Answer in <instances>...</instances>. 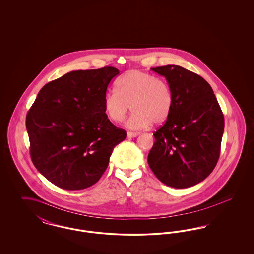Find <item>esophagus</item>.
Here are the masks:
<instances>
[{"mask_svg":"<svg viewBox=\"0 0 254 254\" xmlns=\"http://www.w3.org/2000/svg\"><path fill=\"white\" fill-rule=\"evenodd\" d=\"M139 135V133L138 132H130V131H128V132L127 133V136L128 137V138H135V137H137Z\"/></svg>","mask_w":254,"mask_h":254,"instance_id":"1","label":"esophagus"}]
</instances>
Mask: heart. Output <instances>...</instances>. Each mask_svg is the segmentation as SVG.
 I'll use <instances>...</instances> for the list:
<instances>
[{
    "instance_id": "b5f03b06",
    "label": "heart",
    "mask_w": 254,
    "mask_h": 254,
    "mask_svg": "<svg viewBox=\"0 0 254 254\" xmlns=\"http://www.w3.org/2000/svg\"><path fill=\"white\" fill-rule=\"evenodd\" d=\"M115 89L104 97L105 113L109 120L121 123L131 106L132 115L126 122L129 129H144L152 123L161 125L172 112L174 98L170 85L150 73L129 70L117 80Z\"/></svg>"
}]
</instances>
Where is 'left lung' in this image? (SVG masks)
Segmentation results:
<instances>
[{"mask_svg": "<svg viewBox=\"0 0 254 254\" xmlns=\"http://www.w3.org/2000/svg\"><path fill=\"white\" fill-rule=\"evenodd\" d=\"M166 78L174 106L154 132L147 163L155 176L174 189L195 186L217 164L224 133V115L209 84L179 65L150 68Z\"/></svg>", "mask_w": 254, "mask_h": 254, "instance_id": "obj_1", "label": "left lung"}]
</instances>
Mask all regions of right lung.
I'll return each mask as SVG.
<instances>
[{
    "instance_id": "1",
    "label": "right lung",
    "mask_w": 254,
    "mask_h": 254,
    "mask_svg": "<svg viewBox=\"0 0 254 254\" xmlns=\"http://www.w3.org/2000/svg\"><path fill=\"white\" fill-rule=\"evenodd\" d=\"M112 66L75 70L49 82L27 112L25 126L30 156L38 171L67 190L99 181L113 148L127 137L105 113L103 101Z\"/></svg>"
}]
</instances>
